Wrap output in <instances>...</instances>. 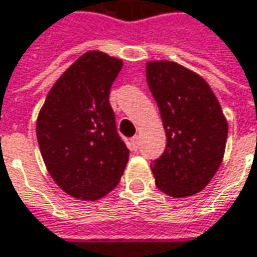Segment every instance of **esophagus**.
<instances>
[{
    "label": "esophagus",
    "instance_id": "34e87169",
    "mask_svg": "<svg viewBox=\"0 0 257 257\" xmlns=\"http://www.w3.org/2000/svg\"><path fill=\"white\" fill-rule=\"evenodd\" d=\"M139 142H140V138H139V136H133V138H132V145H133L135 149L139 146Z\"/></svg>",
    "mask_w": 257,
    "mask_h": 257
}]
</instances>
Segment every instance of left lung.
<instances>
[{"mask_svg":"<svg viewBox=\"0 0 257 257\" xmlns=\"http://www.w3.org/2000/svg\"><path fill=\"white\" fill-rule=\"evenodd\" d=\"M146 80L167 133V148L151 165L156 187L171 197L193 196L222 162L227 119L206 80L183 65L151 61Z\"/></svg>","mask_w":257,"mask_h":257,"instance_id":"left-lung-1","label":"left lung"}]
</instances>
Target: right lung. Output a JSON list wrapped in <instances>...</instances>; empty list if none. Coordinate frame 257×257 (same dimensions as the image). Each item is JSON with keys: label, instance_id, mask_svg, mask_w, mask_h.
<instances>
[{"label": "right lung", "instance_id": "add662e5", "mask_svg": "<svg viewBox=\"0 0 257 257\" xmlns=\"http://www.w3.org/2000/svg\"><path fill=\"white\" fill-rule=\"evenodd\" d=\"M122 61L83 54L51 87L36 121L48 173L67 194L98 200L119 183L128 149L117 133L109 90Z\"/></svg>", "mask_w": 257, "mask_h": 257}]
</instances>
